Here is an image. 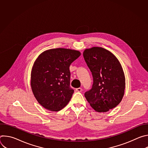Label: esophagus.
<instances>
[{
    "label": "esophagus",
    "mask_w": 148,
    "mask_h": 148,
    "mask_svg": "<svg viewBox=\"0 0 148 148\" xmlns=\"http://www.w3.org/2000/svg\"><path fill=\"white\" fill-rule=\"evenodd\" d=\"M75 91L77 92H81L82 91V89L81 88H77L75 89Z\"/></svg>",
    "instance_id": "1"
}]
</instances>
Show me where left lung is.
<instances>
[{
    "label": "left lung",
    "mask_w": 148,
    "mask_h": 148,
    "mask_svg": "<svg viewBox=\"0 0 148 148\" xmlns=\"http://www.w3.org/2000/svg\"><path fill=\"white\" fill-rule=\"evenodd\" d=\"M83 56L94 79L92 88L84 95L95 111L108 112L124 95L125 77L122 66L113 53L101 47L86 49Z\"/></svg>",
    "instance_id": "1"
}]
</instances>
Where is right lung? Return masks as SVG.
Segmentation results:
<instances>
[{"label": "right lung", "mask_w": 148, "mask_h": 148, "mask_svg": "<svg viewBox=\"0 0 148 148\" xmlns=\"http://www.w3.org/2000/svg\"><path fill=\"white\" fill-rule=\"evenodd\" d=\"M81 55L78 50L57 48L42 52L31 71L30 86L37 102L51 111H59L70 101V66Z\"/></svg>", "instance_id": "1"}]
</instances>
